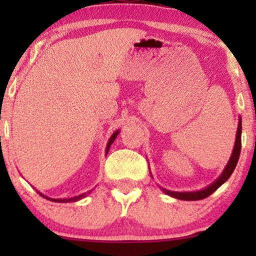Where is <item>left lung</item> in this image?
<instances>
[{
  "mask_svg": "<svg viewBox=\"0 0 256 256\" xmlns=\"http://www.w3.org/2000/svg\"><path fill=\"white\" fill-rule=\"evenodd\" d=\"M240 134H242V118L240 116L238 128H237L236 140H234V150H232L231 156H230V158H228V162L226 164L225 168L222 170V174H220L212 184H210L208 186H206L204 189L198 190V192H171V190H167V189H165V188H161V190H162L166 195L171 196V198H174L178 200H184V201H198V200H204L206 198H208L210 195H212V194L216 192L219 186H222V185L231 177L232 172H234V170L236 168V165H237V162H238L240 154Z\"/></svg>",
  "mask_w": 256,
  "mask_h": 256,
  "instance_id": "1",
  "label": "left lung"
}]
</instances>
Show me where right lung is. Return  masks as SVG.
I'll list each match as a JSON object with an SVG mask.
<instances>
[{"label": "right lung", "mask_w": 256, "mask_h": 256, "mask_svg": "<svg viewBox=\"0 0 256 256\" xmlns=\"http://www.w3.org/2000/svg\"><path fill=\"white\" fill-rule=\"evenodd\" d=\"M119 132H120L119 130H116V131L114 132V134H112V136H110V140H108V143H107V146H106V155L108 154V150H110V146L113 144V142H114V140H116V136H118V134H119ZM37 192L40 194V195L42 196V198H46V200H49V201H52V202H58V204H66V202H76V201H79V200H82V198H86V196L89 195V194L91 192V190H90V192H84V194H82V195L74 196V198H48V196L43 195L42 192Z\"/></svg>", "instance_id": "1"}]
</instances>
